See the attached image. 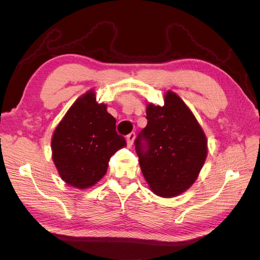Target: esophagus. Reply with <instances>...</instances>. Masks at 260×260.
<instances>
[{
  "instance_id": "34e87169",
  "label": "esophagus",
  "mask_w": 260,
  "mask_h": 260,
  "mask_svg": "<svg viewBox=\"0 0 260 260\" xmlns=\"http://www.w3.org/2000/svg\"><path fill=\"white\" fill-rule=\"evenodd\" d=\"M135 138H136V133L135 132H131V133H129V135L127 136V143H128L129 146L132 145L133 140H135Z\"/></svg>"
}]
</instances>
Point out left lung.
Segmentation results:
<instances>
[{
  "instance_id": "8db88e82",
  "label": "left lung",
  "mask_w": 260,
  "mask_h": 260,
  "mask_svg": "<svg viewBox=\"0 0 260 260\" xmlns=\"http://www.w3.org/2000/svg\"><path fill=\"white\" fill-rule=\"evenodd\" d=\"M146 127L135 144L142 174L151 190L174 198L198 178L207 155V140L194 115L174 92L164 106L149 104Z\"/></svg>"
}]
</instances>
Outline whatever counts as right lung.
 Masks as SVG:
<instances>
[{
	"label": "right lung",
	"instance_id": "right-lung-1",
	"mask_svg": "<svg viewBox=\"0 0 260 260\" xmlns=\"http://www.w3.org/2000/svg\"><path fill=\"white\" fill-rule=\"evenodd\" d=\"M125 146L116 119L89 91L78 99L52 138L53 161L60 178L77 188L95 184L106 174L109 158Z\"/></svg>",
	"mask_w": 260,
	"mask_h": 260
}]
</instances>
